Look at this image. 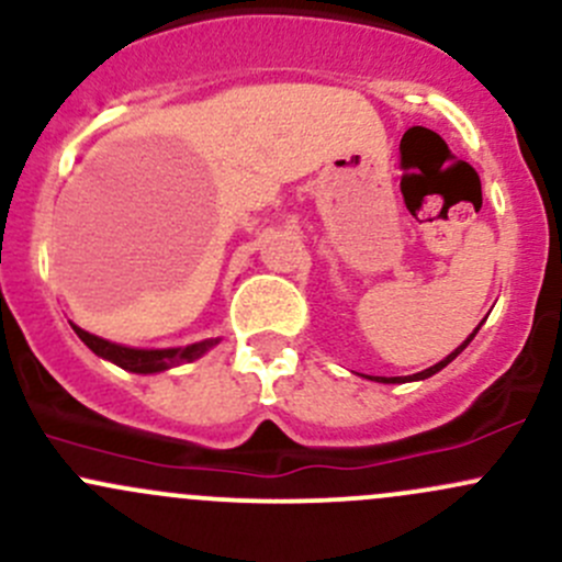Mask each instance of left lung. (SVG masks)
<instances>
[{"instance_id": "obj_1", "label": "left lung", "mask_w": 562, "mask_h": 562, "mask_svg": "<svg viewBox=\"0 0 562 562\" xmlns=\"http://www.w3.org/2000/svg\"><path fill=\"white\" fill-rule=\"evenodd\" d=\"M475 331H479V328H475ZM475 331H473V334H470V337H468V339H464V342H462V345H459V348L454 350V353H449V356H446V359H443V361H438V364H435V367H429V370H422V372H416V375H413V378H407V381H424V378H432V375H435V372H440V370H443V367H446V364H451V361H454V359H457V356H459V353H462V350H464V348H468V342H470V339H473V337H475ZM375 381H381V383H402V381H400V378H375Z\"/></svg>"}]
</instances>
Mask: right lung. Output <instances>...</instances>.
<instances>
[{
    "mask_svg": "<svg viewBox=\"0 0 562 562\" xmlns=\"http://www.w3.org/2000/svg\"><path fill=\"white\" fill-rule=\"evenodd\" d=\"M72 326V323H70ZM72 331L81 337V342L92 350L100 359L111 361V364L122 367L127 372H138V375H151V372H166L171 367L187 364V361H195L206 353L212 345H217L220 339H203V342L187 345V348H162V350H146V348H124V345L108 342L103 337H94V334L83 331V328L72 326Z\"/></svg>",
    "mask_w": 562,
    "mask_h": 562,
    "instance_id": "obj_1",
    "label": "right lung"
}]
</instances>
